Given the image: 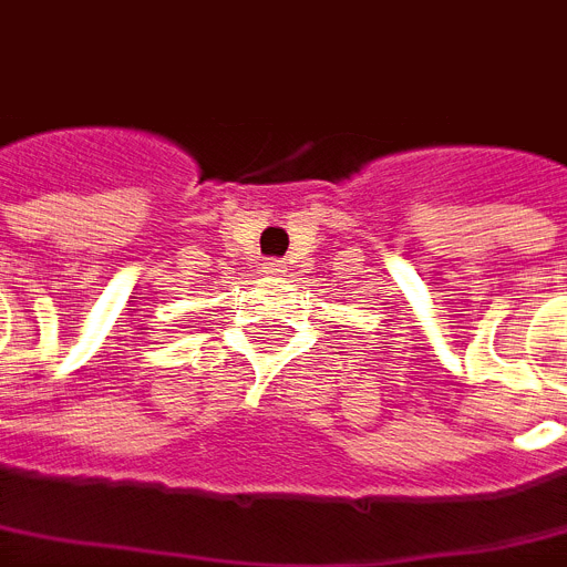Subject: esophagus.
<instances>
[{"label":"esophagus","mask_w":567,"mask_h":567,"mask_svg":"<svg viewBox=\"0 0 567 567\" xmlns=\"http://www.w3.org/2000/svg\"><path fill=\"white\" fill-rule=\"evenodd\" d=\"M285 265L279 259H270V261H265V274L268 276H285Z\"/></svg>","instance_id":"34e87169"}]
</instances>
